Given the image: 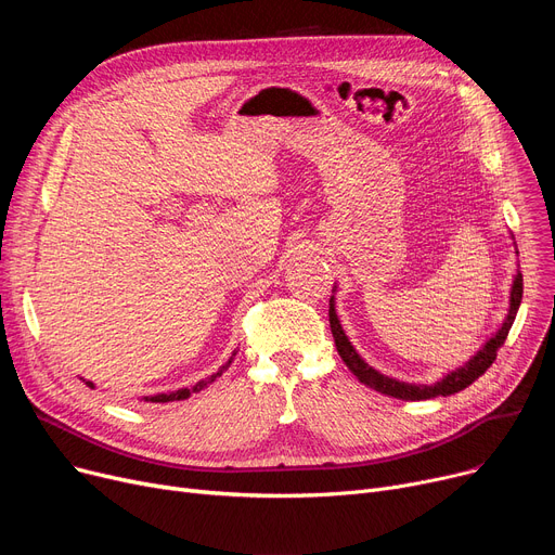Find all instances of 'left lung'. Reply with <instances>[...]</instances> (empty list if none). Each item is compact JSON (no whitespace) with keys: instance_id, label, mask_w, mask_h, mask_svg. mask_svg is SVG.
<instances>
[{"instance_id":"left-lung-1","label":"left lung","mask_w":555,"mask_h":555,"mask_svg":"<svg viewBox=\"0 0 555 555\" xmlns=\"http://www.w3.org/2000/svg\"><path fill=\"white\" fill-rule=\"evenodd\" d=\"M517 254V247H515ZM335 295H337V283L333 285V297H331V308H328V317H331V331L335 337V346H337V353L341 356L344 364L351 369V373L358 377V380L375 391H380L385 396L398 398V400H427V398H436V396H452L463 391L465 387H470L479 375L486 373V369L494 362L498 358V351L504 346L506 335L515 322V314L519 310L521 304V272L517 270L511 283V297H508V312L504 317L502 326L494 331L481 346L479 351L468 360L463 362L461 366L448 371L441 380L423 385V383H404L398 380V377H391L383 371H377L375 366H371L358 351L356 346L348 339V335L341 328V322L337 317V306H335Z\"/></svg>"}]
</instances>
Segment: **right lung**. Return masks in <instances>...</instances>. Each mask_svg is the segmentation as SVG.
<instances>
[{
	"mask_svg": "<svg viewBox=\"0 0 555 555\" xmlns=\"http://www.w3.org/2000/svg\"><path fill=\"white\" fill-rule=\"evenodd\" d=\"M236 353L238 351H233L231 353V358L214 373V375H209V377H204V380H199V383H195L193 387H182V389H178V391H166V393H155V396H143L141 400L143 402H175V400H186V398H191V393H197V391H202V389H207L211 383H216V377H220L229 366H231V362H233V358H236ZM82 380V377H80ZM87 387L90 389H94V383H90V380H82Z\"/></svg>",
	"mask_w": 555,
	"mask_h": 555,
	"instance_id": "add662e5",
	"label": "right lung"
}]
</instances>
